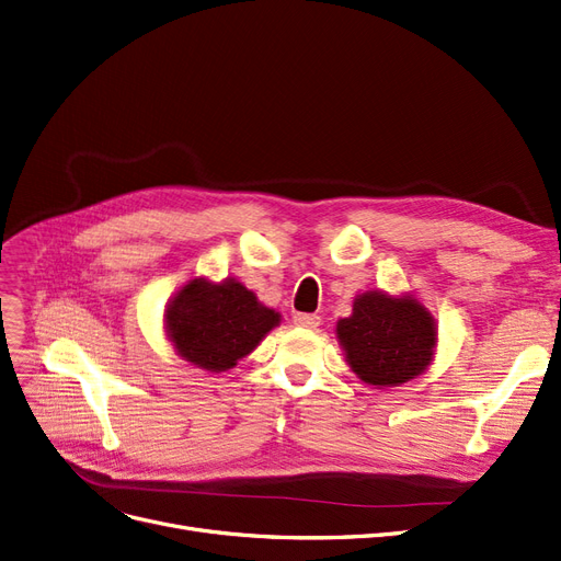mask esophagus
Masks as SVG:
<instances>
[{"label":"esophagus","instance_id":"obj_1","mask_svg":"<svg viewBox=\"0 0 561 561\" xmlns=\"http://www.w3.org/2000/svg\"><path fill=\"white\" fill-rule=\"evenodd\" d=\"M294 323H296L298 328L316 330V328L321 325V316H316V313H296V316H294Z\"/></svg>","mask_w":561,"mask_h":561}]
</instances>
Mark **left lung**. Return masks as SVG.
<instances>
[{"label":"left lung","mask_w":561,"mask_h":561,"mask_svg":"<svg viewBox=\"0 0 561 561\" xmlns=\"http://www.w3.org/2000/svg\"><path fill=\"white\" fill-rule=\"evenodd\" d=\"M334 332L351 371L378 389L420 378L437 348L435 319L410 294L364 290L353 300V313L336 321Z\"/></svg>","instance_id":"1"}]
</instances>
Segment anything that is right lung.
Listing matches in <instances>:
<instances>
[{"instance_id":"obj_1","label":"right lung","mask_w":561,"mask_h":561,"mask_svg":"<svg viewBox=\"0 0 561 561\" xmlns=\"http://www.w3.org/2000/svg\"><path fill=\"white\" fill-rule=\"evenodd\" d=\"M162 323L167 341L181 359L222 374L282 323V313L259 302L254 290L233 277L222 282L194 277L167 302Z\"/></svg>"}]
</instances>
